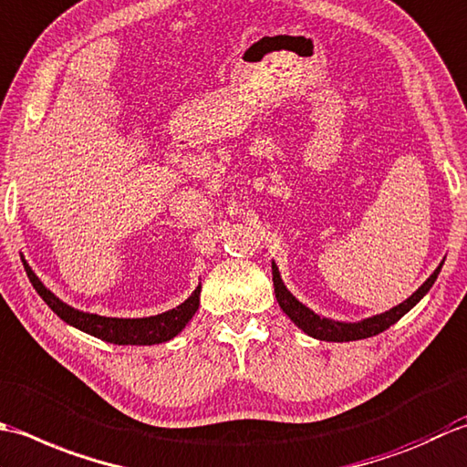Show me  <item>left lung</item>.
Segmentation results:
<instances>
[{
	"label": "left lung",
	"mask_w": 467,
	"mask_h": 467,
	"mask_svg": "<svg viewBox=\"0 0 467 467\" xmlns=\"http://www.w3.org/2000/svg\"><path fill=\"white\" fill-rule=\"evenodd\" d=\"M440 264L435 268V272L427 278L420 288H417L411 296L403 300L401 304H397L391 310H385L380 314H375V317H368L357 322H345V320H332L328 317H322V314H317L312 308H308L306 304H302L294 294L286 288V284L282 282V275L278 265L272 262V280H274V292H275V300H278L280 308L286 312V317L296 325L302 332H306L308 337L318 338V340H327V342H348V340H360V338H368L375 337L379 332L387 330L395 322L405 317V314L411 310L417 302H420L430 288L435 284L437 275L441 272ZM24 268L30 275V270H27V264L24 262Z\"/></svg>",
	"instance_id": "1"
}]
</instances>
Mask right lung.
Here are the masks:
<instances>
[{
	"mask_svg": "<svg viewBox=\"0 0 467 467\" xmlns=\"http://www.w3.org/2000/svg\"><path fill=\"white\" fill-rule=\"evenodd\" d=\"M27 270H30L27 278H30L36 292L40 294L42 300L54 310V314H58L66 325L87 332V335L97 337L104 342H112V345L122 347L161 345V342L175 338L189 325V320L195 317L199 308V296H202V282H199L197 288L192 292V296L167 312L142 318H112L70 306V304H66L56 296L50 288L44 286V282L32 272L30 265H27Z\"/></svg>",
	"mask_w": 467,
	"mask_h": 467,
	"instance_id": "right-lung-1",
	"label": "right lung"
}]
</instances>
